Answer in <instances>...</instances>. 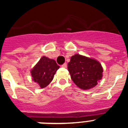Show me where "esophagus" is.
I'll return each instance as SVG.
<instances>
[{
  "mask_svg": "<svg viewBox=\"0 0 128 128\" xmlns=\"http://www.w3.org/2000/svg\"><path fill=\"white\" fill-rule=\"evenodd\" d=\"M66 66H67V65H66V63H63V65H62V67H63V68H66Z\"/></svg>",
  "mask_w": 128,
  "mask_h": 128,
  "instance_id": "1",
  "label": "esophagus"
}]
</instances>
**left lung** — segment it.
Wrapping results in <instances>:
<instances>
[{
  "instance_id": "left-lung-1",
  "label": "left lung",
  "mask_w": 128,
  "mask_h": 128,
  "mask_svg": "<svg viewBox=\"0 0 128 128\" xmlns=\"http://www.w3.org/2000/svg\"><path fill=\"white\" fill-rule=\"evenodd\" d=\"M71 79L79 88L88 90L97 85L102 76V68L98 61L75 54L68 63Z\"/></svg>"
}]
</instances>
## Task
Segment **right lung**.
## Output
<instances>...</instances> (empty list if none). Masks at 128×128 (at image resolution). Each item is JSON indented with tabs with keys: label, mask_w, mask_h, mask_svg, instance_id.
Returning <instances> with one entry per match:
<instances>
[{
	"label": "right lung",
	"mask_w": 128,
	"mask_h": 128,
	"mask_svg": "<svg viewBox=\"0 0 128 128\" xmlns=\"http://www.w3.org/2000/svg\"><path fill=\"white\" fill-rule=\"evenodd\" d=\"M59 68L56 61L43 56L30 71L32 80L42 88H45L51 82Z\"/></svg>",
	"instance_id": "add662e5"
}]
</instances>
